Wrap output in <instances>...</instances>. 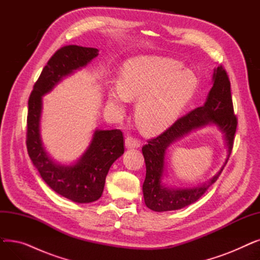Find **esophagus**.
Segmentation results:
<instances>
[{
    "mask_svg": "<svg viewBox=\"0 0 260 260\" xmlns=\"http://www.w3.org/2000/svg\"><path fill=\"white\" fill-rule=\"evenodd\" d=\"M140 146V142L133 137H127L125 139V147L126 148H138Z\"/></svg>",
    "mask_w": 260,
    "mask_h": 260,
    "instance_id": "1",
    "label": "esophagus"
}]
</instances>
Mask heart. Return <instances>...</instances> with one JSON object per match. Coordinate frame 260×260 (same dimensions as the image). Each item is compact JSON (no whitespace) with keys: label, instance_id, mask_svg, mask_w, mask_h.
<instances>
[{"label":"heart","instance_id":"1","mask_svg":"<svg viewBox=\"0 0 260 260\" xmlns=\"http://www.w3.org/2000/svg\"><path fill=\"white\" fill-rule=\"evenodd\" d=\"M194 74L171 58L143 56L122 66L119 84L111 85L107 102L120 114L128 100L138 99L135 119L149 135L166 131L179 116L196 89Z\"/></svg>","mask_w":260,"mask_h":260}]
</instances>
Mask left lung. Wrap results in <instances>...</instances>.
<instances>
[{
	"instance_id": "left-lung-1",
	"label": "left lung",
	"mask_w": 260,
	"mask_h": 260,
	"mask_svg": "<svg viewBox=\"0 0 260 260\" xmlns=\"http://www.w3.org/2000/svg\"><path fill=\"white\" fill-rule=\"evenodd\" d=\"M206 126H216L224 135L227 158L221 171L200 186L188 188L167 186L162 180L166 170L167 148L190 131ZM237 119L232 102L230 80L223 68L217 67L213 74V86L204 104L179 118L166 132L157 138L148 140L147 144L142 147L146 167L142 190L146 207L155 212H168L180 210L196 202L217 180L225 167L233 147Z\"/></svg>"
}]
</instances>
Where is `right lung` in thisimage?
<instances>
[{
  "mask_svg": "<svg viewBox=\"0 0 260 260\" xmlns=\"http://www.w3.org/2000/svg\"><path fill=\"white\" fill-rule=\"evenodd\" d=\"M98 54L99 50L91 47L68 45L60 48L43 68L28 100L26 140L28 155L46 184L77 203H89L101 197L109 169L124 153L122 132L94 129L83 155L70 166L60 165L47 153L41 136L43 97Z\"/></svg>",
  "mask_w": 260,
  "mask_h": 260,
  "instance_id": "right-lung-1",
  "label": "right lung"
}]
</instances>
